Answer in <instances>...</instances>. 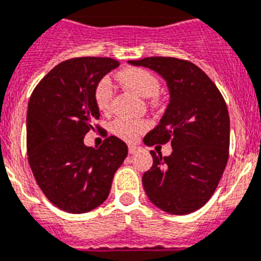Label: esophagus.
<instances>
[{"label": "esophagus", "mask_w": 261, "mask_h": 261, "mask_svg": "<svg viewBox=\"0 0 261 261\" xmlns=\"http://www.w3.org/2000/svg\"><path fill=\"white\" fill-rule=\"evenodd\" d=\"M139 149H140V147L135 146V144H128V152H130V153L138 152Z\"/></svg>", "instance_id": "obj_1"}]
</instances>
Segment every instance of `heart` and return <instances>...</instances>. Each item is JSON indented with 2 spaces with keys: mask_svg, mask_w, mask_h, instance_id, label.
Returning <instances> with one entry per match:
<instances>
[{
  "mask_svg": "<svg viewBox=\"0 0 261 261\" xmlns=\"http://www.w3.org/2000/svg\"><path fill=\"white\" fill-rule=\"evenodd\" d=\"M118 79L127 88L140 94L142 97H153L158 94L160 83L151 71L140 67H128L118 73ZM113 87L109 79H102L94 88V103L103 114L112 110ZM149 127L146 119H130V118H117L112 123V131L123 140H135L140 134Z\"/></svg>",
  "mask_w": 261,
  "mask_h": 261,
  "instance_id": "1",
  "label": "heart"
}]
</instances>
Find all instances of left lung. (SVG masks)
Listing matches in <instances>:
<instances>
[{"label": "left lung", "mask_w": 261, "mask_h": 261, "mask_svg": "<svg viewBox=\"0 0 261 261\" xmlns=\"http://www.w3.org/2000/svg\"><path fill=\"white\" fill-rule=\"evenodd\" d=\"M128 63L158 72L171 93L160 123L144 143L171 142L172 153L151 151L153 164L142 178L146 194L169 214L196 212L213 196L227 164L230 118L225 98L210 77L188 60L152 56Z\"/></svg>", "instance_id": "1"}]
</instances>
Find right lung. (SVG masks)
<instances>
[{
    "instance_id": "right-lung-1",
    "label": "right lung",
    "mask_w": 261,
    "mask_h": 261,
    "mask_svg": "<svg viewBox=\"0 0 261 261\" xmlns=\"http://www.w3.org/2000/svg\"><path fill=\"white\" fill-rule=\"evenodd\" d=\"M118 65L112 58L65 60L43 77L29 101V164L49 202L67 213L81 214L101 205L127 156L126 143L114 135H105L99 148L84 144L88 131L101 128L94 124L99 118L94 88Z\"/></svg>"
}]
</instances>
